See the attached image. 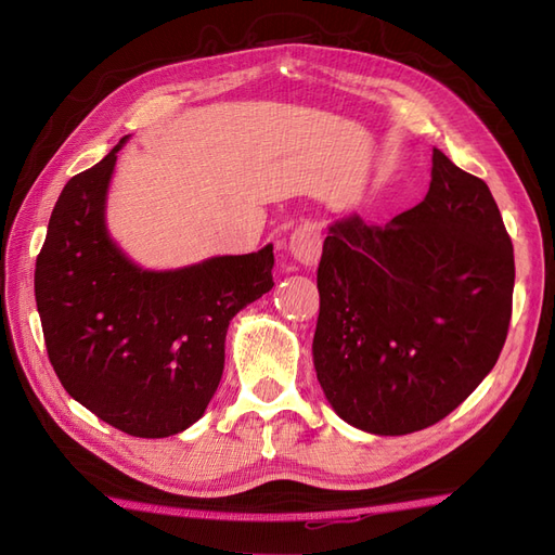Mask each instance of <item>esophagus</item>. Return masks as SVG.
Here are the masks:
<instances>
[{
    "mask_svg": "<svg viewBox=\"0 0 555 555\" xmlns=\"http://www.w3.org/2000/svg\"><path fill=\"white\" fill-rule=\"evenodd\" d=\"M289 249L296 261L312 266L322 257V227L317 222L298 224L289 238Z\"/></svg>",
    "mask_w": 555,
    "mask_h": 555,
    "instance_id": "1",
    "label": "esophagus"
}]
</instances>
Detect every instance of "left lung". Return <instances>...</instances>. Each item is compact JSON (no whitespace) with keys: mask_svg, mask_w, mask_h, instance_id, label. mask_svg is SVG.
<instances>
[{"mask_svg":"<svg viewBox=\"0 0 555 555\" xmlns=\"http://www.w3.org/2000/svg\"><path fill=\"white\" fill-rule=\"evenodd\" d=\"M317 289L314 371L338 416L375 435L438 424L507 340L514 247L489 184L433 147L422 204L328 227Z\"/></svg>","mask_w":555,"mask_h":555,"instance_id":"1","label":"left lung"}]
</instances>
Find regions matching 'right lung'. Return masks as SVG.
Listing matches in <instances>:
<instances>
[{"mask_svg": "<svg viewBox=\"0 0 555 555\" xmlns=\"http://www.w3.org/2000/svg\"><path fill=\"white\" fill-rule=\"evenodd\" d=\"M64 184L37 257L48 359L74 400L133 438L204 416L224 371L229 322L273 289V245L178 271H143L106 229L117 150Z\"/></svg>", "mask_w": 555, "mask_h": 555, "instance_id": "obj_1", "label": "right lung"}]
</instances>
